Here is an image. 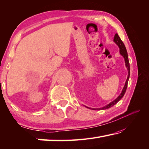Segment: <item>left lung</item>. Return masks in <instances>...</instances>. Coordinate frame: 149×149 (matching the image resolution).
<instances>
[{
    "instance_id": "left-lung-1",
    "label": "left lung",
    "mask_w": 149,
    "mask_h": 149,
    "mask_svg": "<svg viewBox=\"0 0 149 149\" xmlns=\"http://www.w3.org/2000/svg\"><path fill=\"white\" fill-rule=\"evenodd\" d=\"M113 41H114L115 43L117 44V45H118V46L119 47V52H120V54H121V55H122L124 57L125 59V65L127 68V70H128V72H129V74H128V77H127V80H126V82H125V86L123 87V89L121 93L120 94L119 96L116 99V100H115L113 101H112L111 103H110L109 104H108L107 105L105 106V107H103L102 108H99V109H95V110H100V109H109L110 107H113V105H115L116 103L118 102V101H120V100L124 96L125 93V91L127 90V84H128V81H129V75H130V65H129V58H128V54H127V49L125 46V45L123 44V42H122V40L120 38L119 35L117 34H115V37H114V40H113Z\"/></svg>"
}]
</instances>
